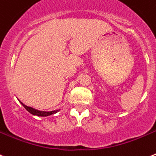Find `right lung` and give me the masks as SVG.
<instances>
[{
    "instance_id": "right-lung-1",
    "label": "right lung",
    "mask_w": 156,
    "mask_h": 156,
    "mask_svg": "<svg viewBox=\"0 0 156 156\" xmlns=\"http://www.w3.org/2000/svg\"><path fill=\"white\" fill-rule=\"evenodd\" d=\"M19 101L21 104L24 106V108H25L28 112H29V113H30L31 114L34 115V116H50V115L52 114H54V113H57V112L60 111V109H57V110H53V111H42V110H39V109H35V108L26 106V105H25L24 103H22L20 100Z\"/></svg>"
}]
</instances>
